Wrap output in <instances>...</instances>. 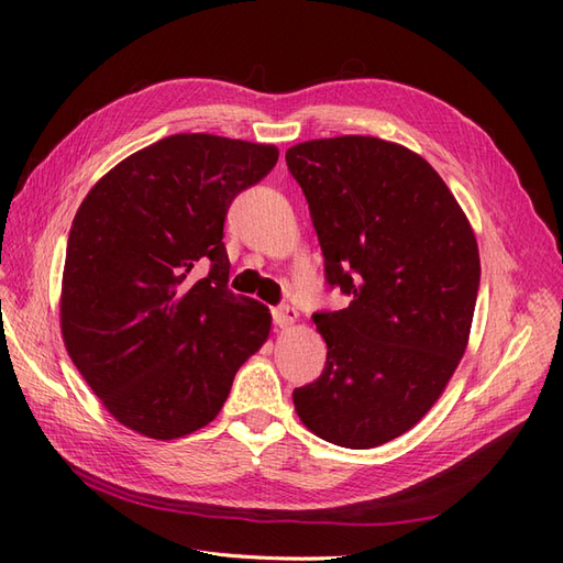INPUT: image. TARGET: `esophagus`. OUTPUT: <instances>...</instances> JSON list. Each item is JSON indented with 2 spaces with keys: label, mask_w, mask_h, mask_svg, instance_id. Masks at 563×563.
<instances>
[{
  "label": "esophagus",
  "mask_w": 563,
  "mask_h": 563,
  "mask_svg": "<svg viewBox=\"0 0 563 563\" xmlns=\"http://www.w3.org/2000/svg\"><path fill=\"white\" fill-rule=\"evenodd\" d=\"M272 317H275L277 327L286 329L298 321V310L294 308V305H279V308H275V312H272Z\"/></svg>",
  "instance_id": "obj_1"
}]
</instances>
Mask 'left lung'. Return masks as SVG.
Instances as JSON below:
<instances>
[{"mask_svg": "<svg viewBox=\"0 0 563 563\" xmlns=\"http://www.w3.org/2000/svg\"><path fill=\"white\" fill-rule=\"evenodd\" d=\"M308 199L329 286L350 305L314 312L321 376L294 389L305 428L345 449L411 430L465 354L479 249L434 168L404 145L338 135L286 150Z\"/></svg>", "mask_w": 563, "mask_h": 563, "instance_id": "1", "label": "left lung"}]
</instances>
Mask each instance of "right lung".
<instances>
[{
  "label": "right lung",
  "mask_w": 563,
  "mask_h": 563,
  "mask_svg": "<svg viewBox=\"0 0 563 563\" xmlns=\"http://www.w3.org/2000/svg\"><path fill=\"white\" fill-rule=\"evenodd\" d=\"M279 159L275 145L176 133L100 178L67 236L60 331L84 380L126 428L178 439L223 408L269 335V310L228 288L232 199ZM210 263L197 283L191 272Z\"/></svg>",
  "instance_id": "obj_1"
}]
</instances>
